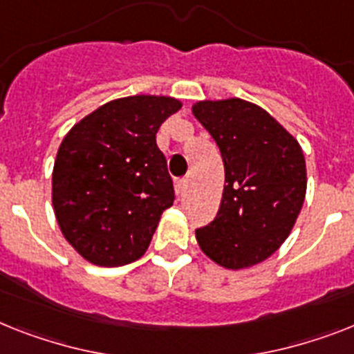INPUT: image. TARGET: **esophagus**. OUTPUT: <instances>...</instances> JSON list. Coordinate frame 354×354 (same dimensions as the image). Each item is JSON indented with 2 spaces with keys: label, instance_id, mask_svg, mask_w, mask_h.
<instances>
[{
  "label": "esophagus",
  "instance_id": "34e87169",
  "mask_svg": "<svg viewBox=\"0 0 354 354\" xmlns=\"http://www.w3.org/2000/svg\"><path fill=\"white\" fill-rule=\"evenodd\" d=\"M186 188H188V179H177V180H175V194L184 195Z\"/></svg>",
  "mask_w": 354,
  "mask_h": 354
}]
</instances>
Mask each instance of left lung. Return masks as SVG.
Here are the masks:
<instances>
[{
  "label": "left lung",
  "mask_w": 354,
  "mask_h": 354,
  "mask_svg": "<svg viewBox=\"0 0 354 354\" xmlns=\"http://www.w3.org/2000/svg\"><path fill=\"white\" fill-rule=\"evenodd\" d=\"M194 115L224 160L217 217L195 230L201 250L227 270L266 261L288 239L306 197L299 142L270 113L242 99L201 101Z\"/></svg>",
  "instance_id": "left-lung-1"
}]
</instances>
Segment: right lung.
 Segmentation results:
<instances>
[{"label":"right lung","instance_id":"1","mask_svg":"<svg viewBox=\"0 0 354 354\" xmlns=\"http://www.w3.org/2000/svg\"><path fill=\"white\" fill-rule=\"evenodd\" d=\"M180 108L174 97L110 101L63 139L52 174V203L66 241L97 266L137 261L174 204V183L157 130Z\"/></svg>","mask_w":354,"mask_h":354}]
</instances>
